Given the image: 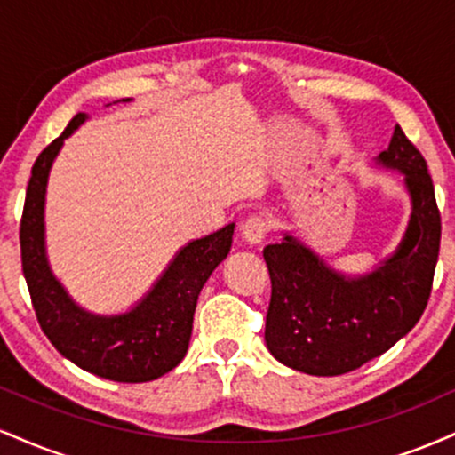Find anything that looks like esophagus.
<instances>
[{"label": "esophagus", "mask_w": 455, "mask_h": 455, "mask_svg": "<svg viewBox=\"0 0 455 455\" xmlns=\"http://www.w3.org/2000/svg\"><path fill=\"white\" fill-rule=\"evenodd\" d=\"M269 231V222L263 216H250L248 220L242 224V235L248 243H260L265 235Z\"/></svg>", "instance_id": "esophagus-1"}]
</instances>
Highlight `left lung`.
<instances>
[{
  "instance_id": "obj_1",
  "label": "left lung",
  "mask_w": 455,
  "mask_h": 455,
  "mask_svg": "<svg viewBox=\"0 0 455 455\" xmlns=\"http://www.w3.org/2000/svg\"><path fill=\"white\" fill-rule=\"evenodd\" d=\"M374 162L402 173L411 196L409 224L394 254L368 274L347 275L291 233L263 250L271 278L265 342L297 372L338 377L362 368L404 338L430 299L441 213L424 156L395 126Z\"/></svg>"
}]
</instances>
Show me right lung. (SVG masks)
I'll list each match as a JSON object with an SVG mask.
<instances>
[{"instance_id": "1", "label": "right lung", "mask_w": 455, "mask_h": 455, "mask_svg": "<svg viewBox=\"0 0 455 455\" xmlns=\"http://www.w3.org/2000/svg\"><path fill=\"white\" fill-rule=\"evenodd\" d=\"M122 102H130V98ZM85 119V113L75 115L64 132L34 162L20 220L23 275L40 327L66 359L96 377L117 383H148L171 372L186 357L198 293L231 252L235 224L180 248L154 286L122 315H96L78 306L51 271L44 203L51 166L64 140Z\"/></svg>"}]
</instances>
